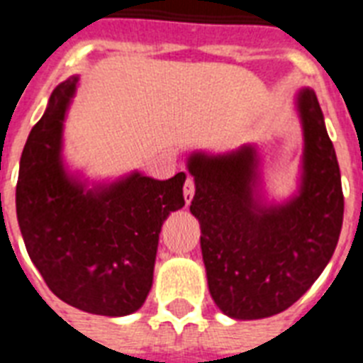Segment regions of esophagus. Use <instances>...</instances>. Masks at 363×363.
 Segmentation results:
<instances>
[{
  "label": "esophagus",
  "instance_id": "obj_1",
  "mask_svg": "<svg viewBox=\"0 0 363 363\" xmlns=\"http://www.w3.org/2000/svg\"><path fill=\"white\" fill-rule=\"evenodd\" d=\"M184 201H186V205H190V201H192L194 194H196V182H194V179H186V182H184Z\"/></svg>",
  "mask_w": 363,
  "mask_h": 363
}]
</instances>
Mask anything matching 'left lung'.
Segmentation results:
<instances>
[{
	"mask_svg": "<svg viewBox=\"0 0 363 363\" xmlns=\"http://www.w3.org/2000/svg\"><path fill=\"white\" fill-rule=\"evenodd\" d=\"M305 131L303 184L290 203L258 209L256 150L194 154L190 211L201 226L209 292L224 315L254 320L294 305L318 279L343 226V188L332 139L313 90L298 99Z\"/></svg>",
	"mask_w": 363,
	"mask_h": 363,
	"instance_id": "obj_1",
	"label": "left lung"
}]
</instances>
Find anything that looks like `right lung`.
<instances>
[{
  "label": "right lung",
  "mask_w": 363,
  "mask_h": 363,
  "mask_svg": "<svg viewBox=\"0 0 363 363\" xmlns=\"http://www.w3.org/2000/svg\"><path fill=\"white\" fill-rule=\"evenodd\" d=\"M77 77L50 96L20 158L16 216L26 250L62 301L92 315L124 316L152 286L160 230L184 207L186 175L167 181L133 173L113 186L84 192L60 162L62 124Z\"/></svg>",
  "instance_id": "obj_1"
}]
</instances>
